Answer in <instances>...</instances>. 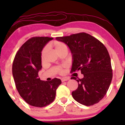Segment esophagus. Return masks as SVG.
<instances>
[{
  "mask_svg": "<svg viewBox=\"0 0 125 125\" xmlns=\"http://www.w3.org/2000/svg\"><path fill=\"white\" fill-rule=\"evenodd\" d=\"M68 80H69V79H67V78H62L61 79V81L62 82H63L67 81H68Z\"/></svg>",
  "mask_w": 125,
  "mask_h": 125,
  "instance_id": "esophagus-1",
  "label": "esophagus"
}]
</instances>
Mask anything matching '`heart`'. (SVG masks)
I'll use <instances>...</instances> for the list:
<instances>
[{
    "label": "heart",
    "instance_id": "1",
    "mask_svg": "<svg viewBox=\"0 0 125 125\" xmlns=\"http://www.w3.org/2000/svg\"><path fill=\"white\" fill-rule=\"evenodd\" d=\"M51 46L53 47L54 51L58 54L64 51H67V48L64 43L59 41H54L51 44ZM48 51V47H45L41 53V60L42 62H44L46 56L47 52ZM56 71L59 73L62 74L63 73V66H59L56 67Z\"/></svg>",
    "mask_w": 125,
    "mask_h": 125
}]
</instances>
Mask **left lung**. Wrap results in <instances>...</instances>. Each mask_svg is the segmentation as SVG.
Here are the masks:
<instances>
[{
    "label": "left lung",
    "instance_id": "1",
    "mask_svg": "<svg viewBox=\"0 0 125 125\" xmlns=\"http://www.w3.org/2000/svg\"><path fill=\"white\" fill-rule=\"evenodd\" d=\"M56 39L66 44L73 57L71 73L79 71L82 79L76 80L78 87L72 92L73 99L79 104L92 106L104 98L112 79L111 61L106 48L101 42L86 33L57 37Z\"/></svg>",
    "mask_w": 125,
    "mask_h": 125
}]
</instances>
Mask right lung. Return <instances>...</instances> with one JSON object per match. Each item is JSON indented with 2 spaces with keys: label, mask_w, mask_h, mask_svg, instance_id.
<instances>
[{
  "label": "right lung",
  "mask_w": 125,
  "mask_h": 125,
  "mask_svg": "<svg viewBox=\"0 0 125 125\" xmlns=\"http://www.w3.org/2000/svg\"><path fill=\"white\" fill-rule=\"evenodd\" d=\"M49 37H33L20 48L12 64V74L15 85L21 96L33 106L42 107L51 104L56 92L62 83L61 79L41 81L38 72L42 69L41 52Z\"/></svg>",
  "instance_id": "right-lung-1"
}]
</instances>
